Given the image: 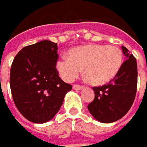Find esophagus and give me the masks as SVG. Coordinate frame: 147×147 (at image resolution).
Segmentation results:
<instances>
[{
	"label": "esophagus",
	"mask_w": 147,
	"mask_h": 147,
	"mask_svg": "<svg viewBox=\"0 0 147 147\" xmlns=\"http://www.w3.org/2000/svg\"><path fill=\"white\" fill-rule=\"evenodd\" d=\"M84 88L83 86H80V85H74L73 86V89L74 90H76V91H80V90H82Z\"/></svg>",
	"instance_id": "esophagus-1"
}]
</instances>
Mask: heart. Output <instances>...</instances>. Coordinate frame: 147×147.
<instances>
[{
  "label": "heart",
  "instance_id": "obj_1",
  "mask_svg": "<svg viewBox=\"0 0 147 147\" xmlns=\"http://www.w3.org/2000/svg\"><path fill=\"white\" fill-rule=\"evenodd\" d=\"M123 64V54L115 46L88 44L71 49L68 57L56 62V69L66 82H73L82 69L87 81L93 86L110 82Z\"/></svg>",
  "mask_w": 147,
  "mask_h": 147
}]
</instances>
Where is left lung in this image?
<instances>
[{
    "label": "left lung",
    "mask_w": 147,
    "mask_h": 147,
    "mask_svg": "<svg viewBox=\"0 0 147 147\" xmlns=\"http://www.w3.org/2000/svg\"><path fill=\"white\" fill-rule=\"evenodd\" d=\"M126 60L109 84L93 88L94 100L88 105L91 115L100 123H110L120 119L133 104L138 85V65L135 57L122 47Z\"/></svg>",
    "instance_id": "8db88e82"
}]
</instances>
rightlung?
Segmentation results:
<instances>
[{"mask_svg": "<svg viewBox=\"0 0 147 147\" xmlns=\"http://www.w3.org/2000/svg\"><path fill=\"white\" fill-rule=\"evenodd\" d=\"M57 50L56 43L41 41L20 51L11 65L9 84L14 104L32 123L52 119L72 89L55 69Z\"/></svg>", "mask_w": 147, "mask_h": 147, "instance_id": "add662e5", "label": "right lung"}]
</instances>
